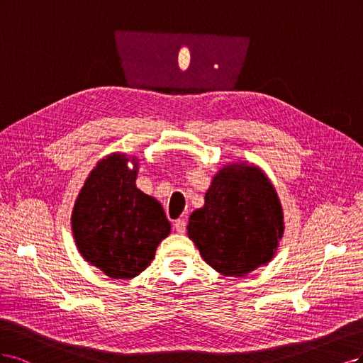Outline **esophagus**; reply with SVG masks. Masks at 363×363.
<instances>
[{"label": "esophagus", "instance_id": "1", "mask_svg": "<svg viewBox=\"0 0 363 363\" xmlns=\"http://www.w3.org/2000/svg\"><path fill=\"white\" fill-rule=\"evenodd\" d=\"M185 226H186V223H185L184 218H179V220H177L173 223V228H174V230H177L178 233H184L185 232Z\"/></svg>", "mask_w": 363, "mask_h": 363}]
</instances>
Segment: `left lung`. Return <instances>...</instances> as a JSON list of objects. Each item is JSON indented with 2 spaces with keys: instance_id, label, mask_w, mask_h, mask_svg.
<instances>
[{
  "instance_id": "8db88e82",
  "label": "left lung",
  "mask_w": 363,
  "mask_h": 363,
  "mask_svg": "<svg viewBox=\"0 0 363 363\" xmlns=\"http://www.w3.org/2000/svg\"><path fill=\"white\" fill-rule=\"evenodd\" d=\"M186 229L209 267L242 277L273 259L284 237V211L261 167L232 162L216 173Z\"/></svg>"
}]
</instances>
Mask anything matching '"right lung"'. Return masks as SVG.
Here are the masks:
<instances>
[{"mask_svg":"<svg viewBox=\"0 0 363 363\" xmlns=\"http://www.w3.org/2000/svg\"><path fill=\"white\" fill-rule=\"evenodd\" d=\"M137 157L114 152L89 173L74 205L78 252L111 279L145 272L172 229L157 199L137 189Z\"/></svg>","mask_w":363,"mask_h":363,"instance_id":"add662e5","label":"right lung"}]
</instances>
